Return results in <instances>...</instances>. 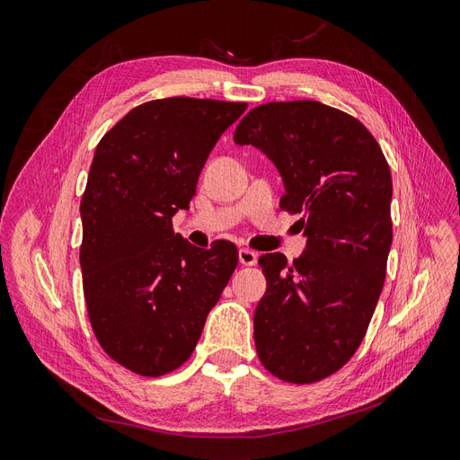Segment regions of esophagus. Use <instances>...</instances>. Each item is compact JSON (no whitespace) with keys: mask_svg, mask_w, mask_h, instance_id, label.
<instances>
[{"mask_svg":"<svg viewBox=\"0 0 460 460\" xmlns=\"http://www.w3.org/2000/svg\"><path fill=\"white\" fill-rule=\"evenodd\" d=\"M238 257H240V264H243V267H253V264L257 262V253L247 247L240 249Z\"/></svg>","mask_w":460,"mask_h":460,"instance_id":"34e87169","label":"esophagus"}]
</instances>
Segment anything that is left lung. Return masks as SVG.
Returning <instances> with one entry per match:
<instances>
[{"label": "left lung", "instance_id": "8db88e82", "mask_svg": "<svg viewBox=\"0 0 460 460\" xmlns=\"http://www.w3.org/2000/svg\"><path fill=\"white\" fill-rule=\"evenodd\" d=\"M234 142L255 146L282 174L284 211L301 215L305 255L259 257L267 294L255 309L262 367L291 384L328 378L363 341L394 240L392 172L355 117L320 102L264 103Z\"/></svg>", "mask_w": 460, "mask_h": 460}]
</instances>
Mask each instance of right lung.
<instances>
[{
    "label": "right lung",
    "mask_w": 460,
    "mask_h": 460,
    "mask_svg": "<svg viewBox=\"0 0 460 460\" xmlns=\"http://www.w3.org/2000/svg\"><path fill=\"white\" fill-rule=\"evenodd\" d=\"M247 103L166 97L134 107L95 147L80 201V267L103 351L157 378L191 357L238 267L232 242L199 249L174 234L208 153Z\"/></svg>",
    "instance_id": "add662e5"
}]
</instances>
